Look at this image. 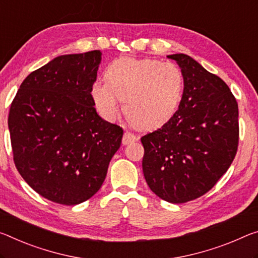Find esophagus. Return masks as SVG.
Returning <instances> with one entry per match:
<instances>
[{"label":"esophagus","instance_id":"obj_1","mask_svg":"<svg viewBox=\"0 0 258 258\" xmlns=\"http://www.w3.org/2000/svg\"><path fill=\"white\" fill-rule=\"evenodd\" d=\"M137 140V138L134 134H132L131 132H125L124 137H122V145L127 146L130 144H132V142H134Z\"/></svg>","mask_w":258,"mask_h":258}]
</instances>
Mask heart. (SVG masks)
I'll return each instance as SVG.
<instances>
[{
  "instance_id": "b5f03b06",
  "label": "heart",
  "mask_w": 258,
  "mask_h": 258,
  "mask_svg": "<svg viewBox=\"0 0 258 258\" xmlns=\"http://www.w3.org/2000/svg\"><path fill=\"white\" fill-rule=\"evenodd\" d=\"M104 78L93 83L91 97L108 121L119 117L124 101V112L137 128L158 127L173 116L182 97L181 70L170 62L120 57L109 64Z\"/></svg>"
}]
</instances>
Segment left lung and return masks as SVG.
<instances>
[{
  "instance_id": "left-lung-1",
  "label": "left lung",
  "mask_w": 258,
  "mask_h": 258,
  "mask_svg": "<svg viewBox=\"0 0 258 258\" xmlns=\"http://www.w3.org/2000/svg\"><path fill=\"white\" fill-rule=\"evenodd\" d=\"M181 69L183 93L161 128L141 138L142 170L164 201L185 203L216 185L235 157L239 109L228 86L185 54L169 55Z\"/></svg>"
}]
</instances>
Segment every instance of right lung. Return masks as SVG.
<instances>
[{
  "mask_svg": "<svg viewBox=\"0 0 258 258\" xmlns=\"http://www.w3.org/2000/svg\"><path fill=\"white\" fill-rule=\"evenodd\" d=\"M101 56L56 57L25 78L11 103L15 165L49 201L76 206L91 199L120 147L124 131L102 119L91 97Z\"/></svg>",
  "mask_w": 258,
  "mask_h": 258,
  "instance_id": "1",
  "label": "right lung"
}]
</instances>
